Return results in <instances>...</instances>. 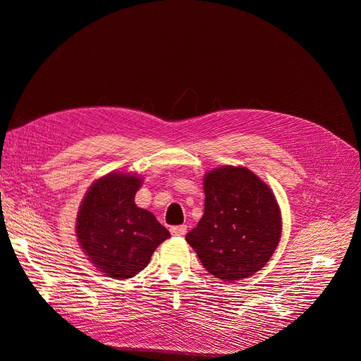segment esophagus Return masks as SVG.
<instances>
[{"label": "esophagus", "instance_id": "1", "mask_svg": "<svg viewBox=\"0 0 361 361\" xmlns=\"http://www.w3.org/2000/svg\"><path fill=\"white\" fill-rule=\"evenodd\" d=\"M188 232V226L186 224H181V226H173V228H171V233L175 237H183L186 235Z\"/></svg>", "mask_w": 361, "mask_h": 361}]
</instances>
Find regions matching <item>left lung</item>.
I'll use <instances>...</instances> for the list:
<instances>
[{"label":"left lung","instance_id":"1","mask_svg":"<svg viewBox=\"0 0 361 361\" xmlns=\"http://www.w3.org/2000/svg\"><path fill=\"white\" fill-rule=\"evenodd\" d=\"M204 214L186 241L206 271L223 281L254 275L281 238L272 189L245 166H221L203 177Z\"/></svg>","mask_w":361,"mask_h":361}]
</instances>
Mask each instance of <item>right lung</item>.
Wrapping results in <instances>:
<instances>
[{
	"mask_svg": "<svg viewBox=\"0 0 361 361\" xmlns=\"http://www.w3.org/2000/svg\"><path fill=\"white\" fill-rule=\"evenodd\" d=\"M141 184L138 173H106L90 184L78 209V245L90 263L111 279L135 276L171 237L152 212L135 204Z\"/></svg>",
	"mask_w": 361,
	"mask_h": 361,
	"instance_id": "right-lung-1",
	"label": "right lung"
}]
</instances>
